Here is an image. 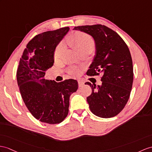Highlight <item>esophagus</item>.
<instances>
[{"label":"esophagus","mask_w":152,"mask_h":152,"mask_svg":"<svg viewBox=\"0 0 152 152\" xmlns=\"http://www.w3.org/2000/svg\"><path fill=\"white\" fill-rule=\"evenodd\" d=\"M78 83H79V87H81L83 86V85L84 84V82L83 80H78Z\"/></svg>","instance_id":"obj_1"}]
</instances>
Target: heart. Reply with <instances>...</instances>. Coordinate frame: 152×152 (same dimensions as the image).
I'll list each match as a JSON object with an SVG mask.
<instances>
[{"label": "heart", "mask_w": 152, "mask_h": 152, "mask_svg": "<svg viewBox=\"0 0 152 152\" xmlns=\"http://www.w3.org/2000/svg\"><path fill=\"white\" fill-rule=\"evenodd\" d=\"M68 42L74 50L79 53L84 52H92L95 49V43L93 38L84 33L77 32L68 40ZM64 51V46L58 45L54 53V59L58 61L61 59ZM80 72L79 68L71 67L69 69V73L73 75H79Z\"/></svg>", "instance_id": "heart-1"}]
</instances>
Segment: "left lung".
I'll use <instances>...</instances> for the list:
<instances>
[{"label": "left lung", "mask_w": 152, "mask_h": 152, "mask_svg": "<svg viewBox=\"0 0 152 152\" xmlns=\"http://www.w3.org/2000/svg\"><path fill=\"white\" fill-rule=\"evenodd\" d=\"M73 29L88 33L95 40V55L87 75L102 74L101 86L85 83L92 90L87 97L91 112L101 118L116 116L126 104L134 80L129 48L117 33L106 26H81Z\"/></svg>", "instance_id": "1"}]
</instances>
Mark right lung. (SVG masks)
Returning a JSON list of instances; mask_svg holds the SVG:
<instances>
[{
  "label": "right lung",
  "instance_id": "right-lung-1",
  "mask_svg": "<svg viewBox=\"0 0 152 152\" xmlns=\"http://www.w3.org/2000/svg\"><path fill=\"white\" fill-rule=\"evenodd\" d=\"M69 27L43 32L29 41L20 59L17 80L25 105L35 119L50 124H58L68 114L69 97L78 89L76 80L61 83L44 79L54 63L56 46Z\"/></svg>",
  "mask_w": 152,
  "mask_h": 152
}]
</instances>
